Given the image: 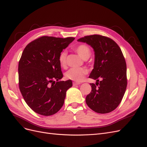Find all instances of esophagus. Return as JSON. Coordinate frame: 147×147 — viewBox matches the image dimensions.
<instances>
[{
  "label": "esophagus",
  "mask_w": 147,
  "mask_h": 147,
  "mask_svg": "<svg viewBox=\"0 0 147 147\" xmlns=\"http://www.w3.org/2000/svg\"><path fill=\"white\" fill-rule=\"evenodd\" d=\"M80 84V83H76V82H74V83H73V86H76V85H78V84Z\"/></svg>",
  "instance_id": "obj_1"
}]
</instances>
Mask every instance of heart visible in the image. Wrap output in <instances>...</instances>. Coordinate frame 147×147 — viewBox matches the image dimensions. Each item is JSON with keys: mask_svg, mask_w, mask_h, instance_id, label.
I'll list each match as a JSON object with an SVG mask.
<instances>
[{"mask_svg": "<svg viewBox=\"0 0 147 147\" xmlns=\"http://www.w3.org/2000/svg\"><path fill=\"white\" fill-rule=\"evenodd\" d=\"M75 50L83 59H87L91 56V51L90 48L84 44H81L78 45L75 48ZM66 59V53L65 51H62L58 57V61L60 66L64 67L65 65ZM88 74V70L84 67L80 68H71L67 70L65 73V77L76 82H82L84 77Z\"/></svg>", "mask_w": 147, "mask_h": 147, "instance_id": "obj_1", "label": "heart"}]
</instances>
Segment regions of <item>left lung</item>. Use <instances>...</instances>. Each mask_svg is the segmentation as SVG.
Segmentation results:
<instances>
[{
    "instance_id": "obj_1",
    "label": "left lung",
    "mask_w": 147,
    "mask_h": 147,
    "mask_svg": "<svg viewBox=\"0 0 147 147\" xmlns=\"http://www.w3.org/2000/svg\"><path fill=\"white\" fill-rule=\"evenodd\" d=\"M78 41L90 45L95 55L89 78L97 82L90 83L92 90L86 97V104L97 113L112 112L121 102L127 87L126 63L121 49L112 39L100 35H87Z\"/></svg>"
}]
</instances>
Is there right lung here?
I'll list each match as a JSON object with an SVG mask.
<instances>
[{"instance_id": "1", "label": "right lung", "mask_w": 147, "mask_h": 147, "mask_svg": "<svg viewBox=\"0 0 147 147\" xmlns=\"http://www.w3.org/2000/svg\"><path fill=\"white\" fill-rule=\"evenodd\" d=\"M74 39L42 36L29 43L22 53L19 88L26 104L35 113L50 116L63 107L72 82H59L63 74L58 57Z\"/></svg>"}]
</instances>
